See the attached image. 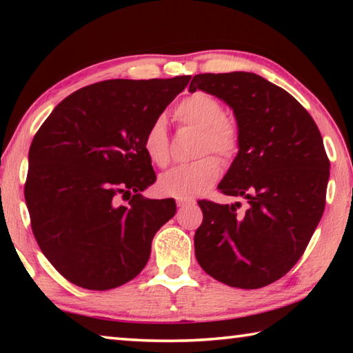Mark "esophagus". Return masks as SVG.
I'll return each instance as SVG.
<instances>
[{
    "label": "esophagus",
    "mask_w": 353,
    "mask_h": 353,
    "mask_svg": "<svg viewBox=\"0 0 353 353\" xmlns=\"http://www.w3.org/2000/svg\"><path fill=\"white\" fill-rule=\"evenodd\" d=\"M194 199H181V198H177L176 199V204H177V207H187V205H191V204H194Z\"/></svg>",
    "instance_id": "1"
}]
</instances>
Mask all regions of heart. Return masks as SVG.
Wrapping results in <instances>:
<instances>
[{
    "label": "heart",
    "instance_id": "b5f03b06",
    "mask_svg": "<svg viewBox=\"0 0 353 353\" xmlns=\"http://www.w3.org/2000/svg\"><path fill=\"white\" fill-rule=\"evenodd\" d=\"M174 118L183 126L201 130L198 155L193 163L179 165L160 176V193L172 198L191 199L204 193L221 176V162L234 160L241 148V128L234 117L224 113L221 101L205 92H194L176 105ZM143 149L154 165L165 168L170 163V137L162 117L155 118L143 134Z\"/></svg>",
    "mask_w": 353,
    "mask_h": 353
}]
</instances>
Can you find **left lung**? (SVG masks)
I'll use <instances>...</instances> for the list:
<instances>
[{"label":"left lung","instance_id":"1","mask_svg":"<svg viewBox=\"0 0 353 353\" xmlns=\"http://www.w3.org/2000/svg\"><path fill=\"white\" fill-rule=\"evenodd\" d=\"M225 101L241 128V148L218 188L246 199H202L196 260L229 286L256 290L283 277L305 252L325 207L330 160L312 115L296 98L246 71L196 74L190 92Z\"/></svg>","mask_w":353,"mask_h":353}]
</instances>
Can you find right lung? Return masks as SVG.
Here are the masks:
<instances>
[{
	"instance_id": "obj_1",
	"label": "right lung",
	"mask_w": 353,
	"mask_h": 353,
	"mask_svg": "<svg viewBox=\"0 0 353 353\" xmlns=\"http://www.w3.org/2000/svg\"><path fill=\"white\" fill-rule=\"evenodd\" d=\"M190 79L92 83L65 98L35 134L25 183L32 234L71 283L112 290L146 266L176 202L140 194L157 179L143 134Z\"/></svg>"
}]
</instances>
